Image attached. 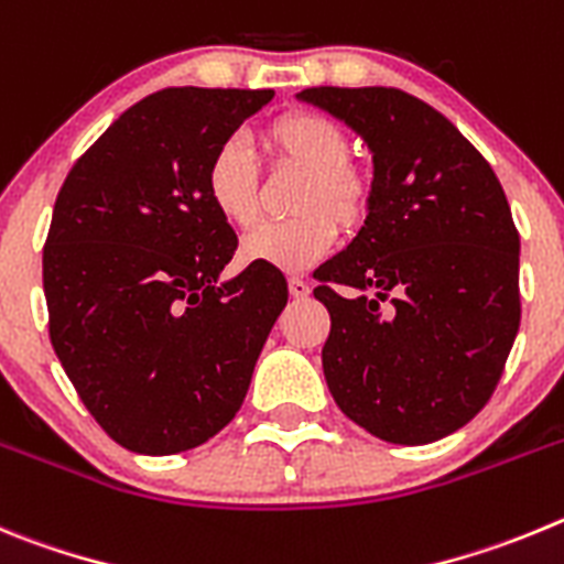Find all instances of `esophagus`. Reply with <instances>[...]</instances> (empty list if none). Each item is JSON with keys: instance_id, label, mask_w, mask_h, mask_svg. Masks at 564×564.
<instances>
[{"instance_id": "obj_1", "label": "esophagus", "mask_w": 564, "mask_h": 564, "mask_svg": "<svg viewBox=\"0 0 564 564\" xmlns=\"http://www.w3.org/2000/svg\"><path fill=\"white\" fill-rule=\"evenodd\" d=\"M308 292H312V283L303 281V278H289V294L292 297L303 301V297H308Z\"/></svg>"}]
</instances>
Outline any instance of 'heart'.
I'll list each match as a JSON object with an SVG mask.
<instances>
[{"instance_id":"obj_1","label":"heart","mask_w":564,"mask_h":564,"mask_svg":"<svg viewBox=\"0 0 564 564\" xmlns=\"http://www.w3.org/2000/svg\"><path fill=\"white\" fill-rule=\"evenodd\" d=\"M261 149L272 165L303 171L289 199L294 219L272 221L245 238L241 258L283 272L308 270L326 256L337 227L357 230L370 210L373 180L348 156L351 143L337 120L317 111H283L261 129ZM205 196L230 227L247 230L261 219V180L252 154L225 140L205 165Z\"/></svg>"}]
</instances>
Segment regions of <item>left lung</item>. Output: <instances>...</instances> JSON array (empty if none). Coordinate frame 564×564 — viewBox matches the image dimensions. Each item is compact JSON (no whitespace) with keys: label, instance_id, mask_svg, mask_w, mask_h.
<instances>
[{"label":"left lung","instance_id":"8db88e82","mask_svg":"<svg viewBox=\"0 0 564 564\" xmlns=\"http://www.w3.org/2000/svg\"><path fill=\"white\" fill-rule=\"evenodd\" d=\"M373 151L348 250L314 272L332 317L323 373L377 438L430 444L495 393L520 328V232L495 171L449 120L393 86H312Z\"/></svg>","mask_w":564,"mask_h":564}]
</instances>
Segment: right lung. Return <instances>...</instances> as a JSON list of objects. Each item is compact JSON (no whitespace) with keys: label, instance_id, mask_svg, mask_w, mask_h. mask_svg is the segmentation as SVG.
<instances>
[{"label":"right lung","instance_id":"obj_1","mask_svg":"<svg viewBox=\"0 0 564 564\" xmlns=\"http://www.w3.org/2000/svg\"><path fill=\"white\" fill-rule=\"evenodd\" d=\"M272 89L171 86L126 109L67 174L44 241L50 343L131 453L174 455L238 413L289 297L275 267L219 272L238 238L205 165Z\"/></svg>","mask_w":564,"mask_h":564}]
</instances>
